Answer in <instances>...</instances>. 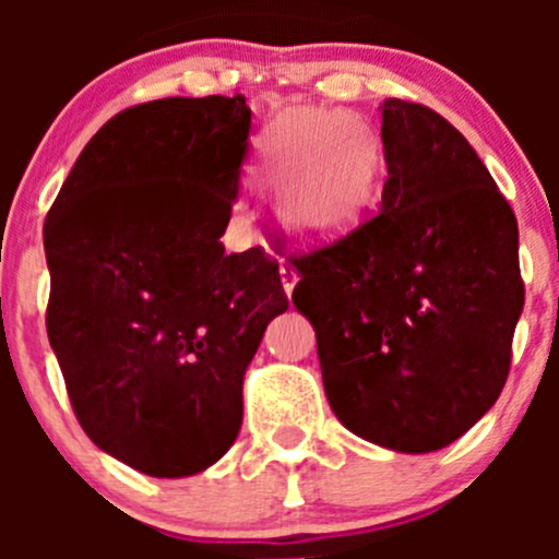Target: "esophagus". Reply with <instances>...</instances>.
I'll return each instance as SVG.
<instances>
[{
    "instance_id": "34e87169",
    "label": "esophagus",
    "mask_w": 559,
    "mask_h": 559,
    "mask_svg": "<svg viewBox=\"0 0 559 559\" xmlns=\"http://www.w3.org/2000/svg\"><path fill=\"white\" fill-rule=\"evenodd\" d=\"M300 281V275H297V267H292V264H281V284H284V292L286 295H292V289H295V284Z\"/></svg>"
}]
</instances>
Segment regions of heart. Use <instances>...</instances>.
Returning <instances> with one entry per match:
<instances>
[{"label":"heart","instance_id":"b5f03b06","mask_svg":"<svg viewBox=\"0 0 559 559\" xmlns=\"http://www.w3.org/2000/svg\"><path fill=\"white\" fill-rule=\"evenodd\" d=\"M264 159L281 211L302 233H341L373 194V134L352 112H289L270 129Z\"/></svg>","mask_w":559,"mask_h":559}]
</instances>
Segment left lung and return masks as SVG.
Wrapping results in <instances>:
<instances>
[{
	"instance_id": "8db88e82",
	"label": "left lung",
	"mask_w": 559,
	"mask_h": 559,
	"mask_svg": "<svg viewBox=\"0 0 559 559\" xmlns=\"http://www.w3.org/2000/svg\"><path fill=\"white\" fill-rule=\"evenodd\" d=\"M381 207L295 259V308L316 330L337 419L379 447L427 454L503 392L524 306L520 229L465 138L436 110L381 105Z\"/></svg>"
}]
</instances>
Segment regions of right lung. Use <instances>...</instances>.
I'll return each mask as SVG.
<instances>
[{"label":"right lung","instance_id":"1","mask_svg":"<svg viewBox=\"0 0 559 559\" xmlns=\"http://www.w3.org/2000/svg\"><path fill=\"white\" fill-rule=\"evenodd\" d=\"M251 107L167 97L88 140L43 227L45 326L72 411L103 452L156 478L222 460L243 376L289 308L262 248L224 253Z\"/></svg>","mask_w":559,"mask_h":559}]
</instances>
